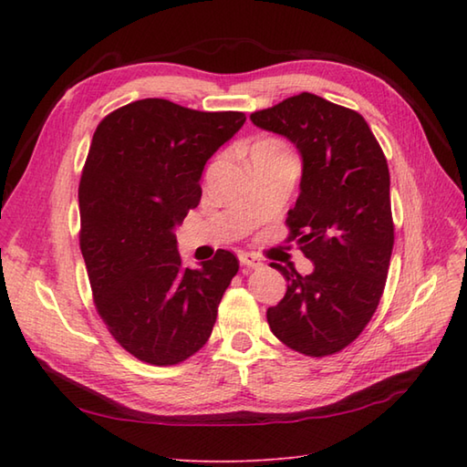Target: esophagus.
I'll return each mask as SVG.
<instances>
[{"label": "esophagus", "instance_id": "obj_1", "mask_svg": "<svg viewBox=\"0 0 467 467\" xmlns=\"http://www.w3.org/2000/svg\"><path fill=\"white\" fill-rule=\"evenodd\" d=\"M239 261H241V265L249 266V269H256V266L263 265L259 256L253 254V253H241V254H239Z\"/></svg>", "mask_w": 467, "mask_h": 467}]
</instances>
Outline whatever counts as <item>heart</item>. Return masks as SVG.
I'll return each mask as SVG.
<instances>
[{
	"label": "heart",
	"instance_id": "1",
	"mask_svg": "<svg viewBox=\"0 0 467 467\" xmlns=\"http://www.w3.org/2000/svg\"><path fill=\"white\" fill-rule=\"evenodd\" d=\"M254 148H266V150H276V152H283V148L276 144V142H273V140H263V142H256L254 146H253V150Z\"/></svg>",
	"mask_w": 467,
	"mask_h": 467
}]
</instances>
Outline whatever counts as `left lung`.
I'll list each match as a JSON object with an SVG mask.
<instances>
[{"mask_svg":"<svg viewBox=\"0 0 467 467\" xmlns=\"http://www.w3.org/2000/svg\"><path fill=\"white\" fill-rule=\"evenodd\" d=\"M251 120L301 154V192L286 214V241H296L315 265L311 275H299L273 263L289 285L266 321L291 349L333 355L361 335L385 289L393 251L385 154L361 114L309 92Z\"/></svg>","mask_w":467,"mask_h":467,"instance_id":"obj_1","label":"left lung"}]
</instances>
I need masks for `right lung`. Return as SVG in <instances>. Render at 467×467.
<instances>
[{"label":"right lung","instance_id":"obj_1","mask_svg":"<svg viewBox=\"0 0 467 467\" xmlns=\"http://www.w3.org/2000/svg\"><path fill=\"white\" fill-rule=\"evenodd\" d=\"M244 120L146 98L96 128L78 188L80 249L108 331L144 363L176 365L201 349L239 271L224 249L188 269L174 228L201 202L206 161Z\"/></svg>","mask_w":467,"mask_h":467}]
</instances>
